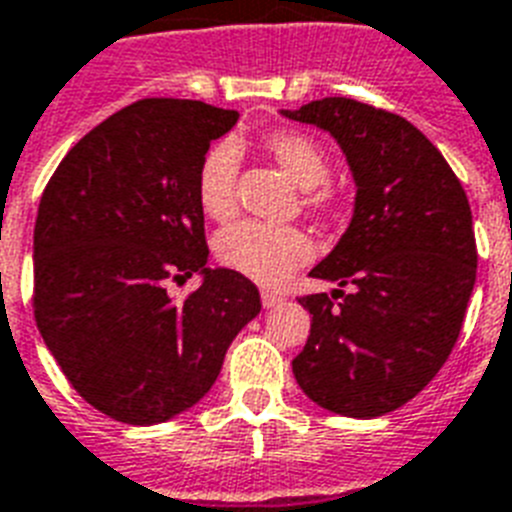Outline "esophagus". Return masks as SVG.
Wrapping results in <instances>:
<instances>
[{
  "label": "esophagus",
  "instance_id": "esophagus-1",
  "mask_svg": "<svg viewBox=\"0 0 512 512\" xmlns=\"http://www.w3.org/2000/svg\"><path fill=\"white\" fill-rule=\"evenodd\" d=\"M281 302H284V297H281V294H276V292H263V305L268 307V310H273V307H278V305H281Z\"/></svg>",
  "mask_w": 512,
  "mask_h": 512
}]
</instances>
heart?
I'll use <instances>...</instances> for the list:
<instances>
[{"instance_id":"heart-1","label":"heart","mask_w":512,"mask_h":512,"mask_svg":"<svg viewBox=\"0 0 512 512\" xmlns=\"http://www.w3.org/2000/svg\"><path fill=\"white\" fill-rule=\"evenodd\" d=\"M263 147L299 189H307L305 205L310 210L321 213L331 207L334 197L323 186L328 178V157L313 136L302 131H276L265 136ZM236 170L239 149L231 141H218L199 162L197 199L210 218L223 220L234 213ZM215 252L226 268L257 284L278 286L313 257V242L305 231L294 226H265L257 220H242L220 231Z\"/></svg>"}]
</instances>
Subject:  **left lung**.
<instances>
[{"instance_id": "obj_1", "label": "left lung", "mask_w": 512, "mask_h": 512, "mask_svg": "<svg viewBox=\"0 0 512 512\" xmlns=\"http://www.w3.org/2000/svg\"><path fill=\"white\" fill-rule=\"evenodd\" d=\"M281 115L334 136L357 189L350 226L310 270L339 289L299 297L313 323L294 378L331 413L378 418L413 400L458 342L479 260L471 205L442 152L394 112L326 97Z\"/></svg>"}]
</instances>
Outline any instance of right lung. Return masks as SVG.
<instances>
[{"label":"right lung","instance_id":"obj_1","mask_svg":"<svg viewBox=\"0 0 512 512\" xmlns=\"http://www.w3.org/2000/svg\"><path fill=\"white\" fill-rule=\"evenodd\" d=\"M239 112L141 99L57 165L33 228V315L83 400L131 426L197 405L228 344L260 313L242 273L207 268L199 162ZM203 276L176 303L167 281Z\"/></svg>","mask_w":512,"mask_h":512}]
</instances>
